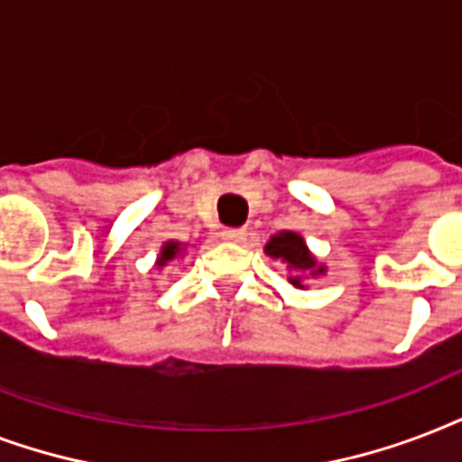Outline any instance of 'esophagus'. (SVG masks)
Listing matches in <instances>:
<instances>
[{"label": "esophagus", "instance_id": "esophagus-1", "mask_svg": "<svg viewBox=\"0 0 462 462\" xmlns=\"http://www.w3.org/2000/svg\"><path fill=\"white\" fill-rule=\"evenodd\" d=\"M245 236H248L245 228H224V231H221V238H226V241L231 243H243L245 241Z\"/></svg>", "mask_w": 462, "mask_h": 462}]
</instances>
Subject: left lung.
<instances>
[{
	"label": "left lung",
	"instance_id": "1",
	"mask_svg": "<svg viewBox=\"0 0 462 462\" xmlns=\"http://www.w3.org/2000/svg\"><path fill=\"white\" fill-rule=\"evenodd\" d=\"M267 253L272 257H282V260H287L289 267H294L299 272H323V267H318L316 270V260L306 248V243L299 234H291V231H284V234L274 236L270 243H267ZM289 282L294 284V287H301V277H289Z\"/></svg>",
	"mask_w": 462,
	"mask_h": 462
}]
</instances>
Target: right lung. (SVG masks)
<instances>
[{
    "label": "right lung",
    "mask_w": 462,
    "mask_h": 462,
    "mask_svg": "<svg viewBox=\"0 0 462 462\" xmlns=\"http://www.w3.org/2000/svg\"><path fill=\"white\" fill-rule=\"evenodd\" d=\"M178 253H180V243H173V241L166 243V245H163V250H161V257H159V263H156V264H159V267H161V264H166L168 260H173Z\"/></svg>",
    "instance_id": "right-lung-1"
}]
</instances>
